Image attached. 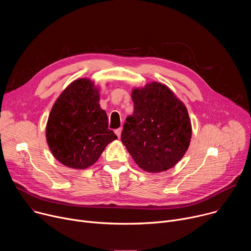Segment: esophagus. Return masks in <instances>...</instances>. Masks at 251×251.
Listing matches in <instances>:
<instances>
[{"label":"esophagus","mask_w":251,"mask_h":251,"mask_svg":"<svg viewBox=\"0 0 251 251\" xmlns=\"http://www.w3.org/2000/svg\"><path fill=\"white\" fill-rule=\"evenodd\" d=\"M121 132H122V129H121V128H118V129H116V130H115V134L117 135V137H118V138L121 136Z\"/></svg>","instance_id":"1"}]
</instances>
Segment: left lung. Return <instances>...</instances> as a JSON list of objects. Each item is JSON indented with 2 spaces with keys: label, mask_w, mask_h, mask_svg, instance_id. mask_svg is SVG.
Here are the masks:
<instances>
[{
  "label": "left lung",
  "mask_w": 251,
  "mask_h": 251,
  "mask_svg": "<svg viewBox=\"0 0 251 251\" xmlns=\"http://www.w3.org/2000/svg\"><path fill=\"white\" fill-rule=\"evenodd\" d=\"M134 112L121 141L135 163L149 173L173 168L187 152L192 124L185 104L165 84L151 82L132 91Z\"/></svg>",
  "instance_id": "8db88e82"
}]
</instances>
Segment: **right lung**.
Returning <instances> with one entry per match:
<instances>
[{
  "instance_id": "obj_1",
  "label": "right lung",
  "mask_w": 251,
  "mask_h": 251,
  "mask_svg": "<svg viewBox=\"0 0 251 251\" xmlns=\"http://www.w3.org/2000/svg\"><path fill=\"white\" fill-rule=\"evenodd\" d=\"M99 89L87 78L71 82L54 102L46 137L53 157L62 165L83 170L117 139L99 105Z\"/></svg>"
}]
</instances>
